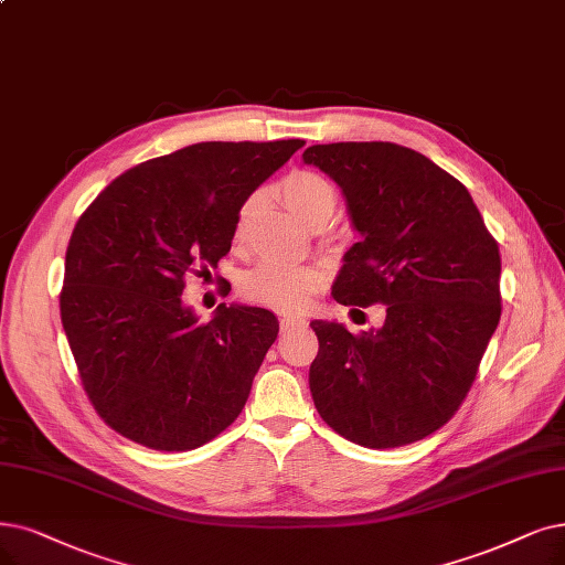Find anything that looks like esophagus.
I'll return each instance as SVG.
<instances>
[{"instance_id": "esophagus-1", "label": "esophagus", "mask_w": 565, "mask_h": 565, "mask_svg": "<svg viewBox=\"0 0 565 565\" xmlns=\"http://www.w3.org/2000/svg\"><path fill=\"white\" fill-rule=\"evenodd\" d=\"M299 327H306V320L303 318H297V315H287V318L280 320V331H289V329H299Z\"/></svg>"}]
</instances>
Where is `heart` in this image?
Returning <instances> with one entry per match:
<instances>
[{
	"instance_id": "b5f03b06",
	"label": "heart",
	"mask_w": 565,
	"mask_h": 565,
	"mask_svg": "<svg viewBox=\"0 0 565 565\" xmlns=\"http://www.w3.org/2000/svg\"><path fill=\"white\" fill-rule=\"evenodd\" d=\"M280 194L285 204L310 227L320 230L333 217L338 209V188L318 171L297 169L280 180ZM250 196L236 215V236L243 234L245 222L255 206ZM324 285V274L318 266H299L276 259H264L247 270L241 280L245 299L276 308L282 312L301 310Z\"/></svg>"
}]
</instances>
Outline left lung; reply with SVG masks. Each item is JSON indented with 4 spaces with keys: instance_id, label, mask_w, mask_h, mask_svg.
Masks as SVG:
<instances>
[{
    "instance_id": "left-lung-1",
    "label": "left lung",
    "mask_w": 565,
    "mask_h": 565,
    "mask_svg": "<svg viewBox=\"0 0 565 565\" xmlns=\"http://www.w3.org/2000/svg\"><path fill=\"white\" fill-rule=\"evenodd\" d=\"M361 234L333 299L387 306L380 329L310 322L320 417L371 449L411 445L452 419L501 320V255L472 196L422 152L387 141L310 146Z\"/></svg>"
}]
</instances>
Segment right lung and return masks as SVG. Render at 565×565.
Masks as SVG:
<instances>
[{
    "mask_svg": "<svg viewBox=\"0 0 565 565\" xmlns=\"http://www.w3.org/2000/svg\"><path fill=\"white\" fill-rule=\"evenodd\" d=\"M306 141H206L118 175L76 222L60 312L83 390L120 436L185 452L243 411L276 315L220 303L199 322L185 278L232 250L236 215Z\"/></svg>",
    "mask_w": 565,
    "mask_h": 565,
    "instance_id": "1",
    "label": "right lung"
}]
</instances>
